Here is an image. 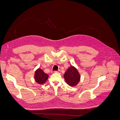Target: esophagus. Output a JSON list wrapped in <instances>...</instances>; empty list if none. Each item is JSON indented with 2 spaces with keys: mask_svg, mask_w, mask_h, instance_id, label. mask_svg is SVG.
Segmentation results:
<instances>
[{
  "mask_svg": "<svg viewBox=\"0 0 120 120\" xmlns=\"http://www.w3.org/2000/svg\"><path fill=\"white\" fill-rule=\"evenodd\" d=\"M54 72H56V73H60V70H59V71H54Z\"/></svg>",
  "mask_w": 120,
  "mask_h": 120,
  "instance_id": "1",
  "label": "esophagus"
}]
</instances>
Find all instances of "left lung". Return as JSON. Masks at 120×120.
Listing matches in <instances>:
<instances>
[{"label": "left lung", "mask_w": 120, "mask_h": 120, "mask_svg": "<svg viewBox=\"0 0 120 120\" xmlns=\"http://www.w3.org/2000/svg\"><path fill=\"white\" fill-rule=\"evenodd\" d=\"M64 78L69 86H74L77 85L80 81L81 76L77 68L73 66H71L65 72Z\"/></svg>", "instance_id": "1"}]
</instances>
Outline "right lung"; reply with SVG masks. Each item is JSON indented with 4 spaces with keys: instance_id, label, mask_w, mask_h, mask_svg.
Returning a JSON list of instances; mask_svg holds the SVG:
<instances>
[{
    "instance_id": "right-lung-1",
    "label": "right lung",
    "mask_w": 120,
    "mask_h": 120,
    "mask_svg": "<svg viewBox=\"0 0 120 120\" xmlns=\"http://www.w3.org/2000/svg\"><path fill=\"white\" fill-rule=\"evenodd\" d=\"M49 75L41 68H38L36 70L34 74V79L35 82L40 85L43 84L48 79Z\"/></svg>"
}]
</instances>
